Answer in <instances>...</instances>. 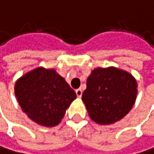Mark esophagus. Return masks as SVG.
<instances>
[{
	"mask_svg": "<svg viewBox=\"0 0 154 154\" xmlns=\"http://www.w3.org/2000/svg\"><path fill=\"white\" fill-rule=\"evenodd\" d=\"M75 94H76V96H78L79 98H80L82 96V90L81 89L75 90Z\"/></svg>",
	"mask_w": 154,
	"mask_h": 154,
	"instance_id": "34e87169",
	"label": "esophagus"
}]
</instances>
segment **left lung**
<instances>
[{"label": "left lung", "instance_id": "left-lung-1", "mask_svg": "<svg viewBox=\"0 0 154 154\" xmlns=\"http://www.w3.org/2000/svg\"><path fill=\"white\" fill-rule=\"evenodd\" d=\"M136 79L115 67L96 68L87 79L82 94L91 119L110 124L122 119L133 107L137 94Z\"/></svg>", "mask_w": 154, "mask_h": 154}]
</instances>
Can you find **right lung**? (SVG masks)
<instances>
[{"label":"right lung","instance_id":"1","mask_svg":"<svg viewBox=\"0 0 154 154\" xmlns=\"http://www.w3.org/2000/svg\"><path fill=\"white\" fill-rule=\"evenodd\" d=\"M15 94L23 112L36 123L56 126L66 108L76 98L68 83L52 69H36L21 76L16 83Z\"/></svg>","mask_w":154,"mask_h":154}]
</instances>
